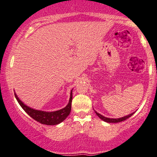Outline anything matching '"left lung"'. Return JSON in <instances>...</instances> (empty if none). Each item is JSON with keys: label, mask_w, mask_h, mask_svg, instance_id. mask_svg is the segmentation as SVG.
I'll use <instances>...</instances> for the list:
<instances>
[{"label": "left lung", "mask_w": 157, "mask_h": 157, "mask_svg": "<svg viewBox=\"0 0 157 157\" xmlns=\"http://www.w3.org/2000/svg\"><path fill=\"white\" fill-rule=\"evenodd\" d=\"M95 113H96L97 115H98V117H99V118H100V119H101L102 120H103L104 121H106V122H108V123H118V122H121V121H124V120L128 119V118L130 117L131 116H132L133 113H132L129 114V115H128V116H126V117H124L119 118V119H111V118H106L105 117H103V116H102L101 114L98 113V112H96V111H95Z\"/></svg>", "instance_id": "1"}]
</instances>
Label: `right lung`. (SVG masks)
Wrapping results in <instances>:
<instances>
[{"label":"right lung","instance_id":"obj_1","mask_svg":"<svg viewBox=\"0 0 157 157\" xmlns=\"http://www.w3.org/2000/svg\"><path fill=\"white\" fill-rule=\"evenodd\" d=\"M15 98L20 105L21 107L23 108V110L26 112L27 113L32 117L33 119L38 121V122L46 125H56L59 124L62 121L66 119L67 116L71 113V102H72V91L71 92V98L68 104L65 108L63 109L59 110L57 111L53 112H46L42 111H38V110L33 109V108L28 107L26 105H25L23 102L19 99L18 97L16 94H14Z\"/></svg>","mask_w":157,"mask_h":157}]
</instances>
